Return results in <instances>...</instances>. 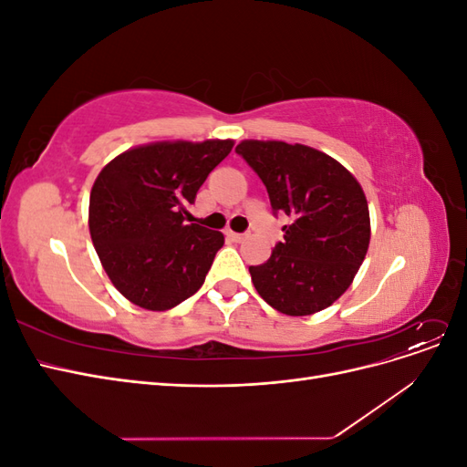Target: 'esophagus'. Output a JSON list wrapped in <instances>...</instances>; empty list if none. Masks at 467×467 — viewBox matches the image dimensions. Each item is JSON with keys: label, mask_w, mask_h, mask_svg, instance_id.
Returning <instances> with one entry per match:
<instances>
[{"label": "esophagus", "mask_w": 467, "mask_h": 467, "mask_svg": "<svg viewBox=\"0 0 467 467\" xmlns=\"http://www.w3.org/2000/svg\"><path fill=\"white\" fill-rule=\"evenodd\" d=\"M225 235H228L230 239H232V242H235V244H239V242H244V239L247 237L245 234H237V232H225Z\"/></svg>", "instance_id": "obj_1"}]
</instances>
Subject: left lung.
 <instances>
[{
  "label": "left lung",
  "instance_id": "8db88e82",
  "mask_svg": "<svg viewBox=\"0 0 467 467\" xmlns=\"http://www.w3.org/2000/svg\"><path fill=\"white\" fill-rule=\"evenodd\" d=\"M235 151L265 182L285 239L249 266L261 298L286 316H312L341 298L366 257L370 214L360 182L331 155L276 140H244Z\"/></svg>",
  "mask_w": 467,
  "mask_h": 467
}]
</instances>
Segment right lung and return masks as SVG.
I'll use <instances>...</instances> for the list:
<instances>
[{
  "mask_svg": "<svg viewBox=\"0 0 467 467\" xmlns=\"http://www.w3.org/2000/svg\"><path fill=\"white\" fill-rule=\"evenodd\" d=\"M232 148L234 140L146 144L117 155L97 175L89 234L126 300L165 312L202 286L223 235L187 223V206Z\"/></svg>",
  "mask_w": 467,
  "mask_h": 467,
  "instance_id": "obj_1",
  "label": "right lung"
}]
</instances>
